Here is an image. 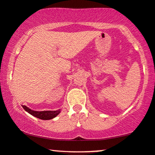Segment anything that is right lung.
Listing matches in <instances>:
<instances>
[{
	"mask_svg": "<svg viewBox=\"0 0 155 155\" xmlns=\"http://www.w3.org/2000/svg\"><path fill=\"white\" fill-rule=\"evenodd\" d=\"M22 107L26 112L29 113V114H31L32 116L40 119H43V120H49V119L55 118V117L56 116H58L61 112L60 109L56 111H41V112H39V111L31 110V109L27 107L25 105H22Z\"/></svg>",
	"mask_w": 155,
	"mask_h": 155,
	"instance_id": "obj_1",
	"label": "right lung"
}]
</instances>
